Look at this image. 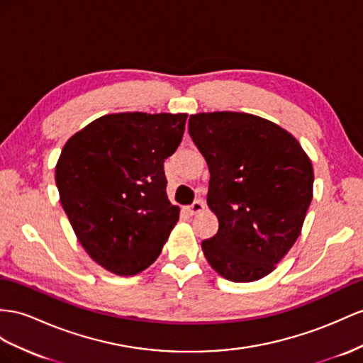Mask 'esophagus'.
I'll list each match as a JSON object with an SVG mask.
<instances>
[{
    "label": "esophagus",
    "instance_id": "obj_1",
    "mask_svg": "<svg viewBox=\"0 0 363 363\" xmlns=\"http://www.w3.org/2000/svg\"><path fill=\"white\" fill-rule=\"evenodd\" d=\"M203 208H206V202H203L202 199H198L191 203V206L187 208V211L190 213V215H198V213H201Z\"/></svg>",
    "mask_w": 363,
    "mask_h": 363
}]
</instances>
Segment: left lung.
Segmentation results:
<instances>
[{"label":"left lung","mask_w":363,"mask_h":363,"mask_svg":"<svg viewBox=\"0 0 363 363\" xmlns=\"http://www.w3.org/2000/svg\"><path fill=\"white\" fill-rule=\"evenodd\" d=\"M189 132L207 161V203L219 220L203 256L231 282L259 281L301 235L313 199L310 157L290 132L250 113L190 115Z\"/></svg>","instance_id":"1"}]
</instances>
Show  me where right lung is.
I'll return each instance as SVG.
<instances>
[{"mask_svg": "<svg viewBox=\"0 0 363 363\" xmlns=\"http://www.w3.org/2000/svg\"><path fill=\"white\" fill-rule=\"evenodd\" d=\"M185 121L187 113H110L64 144L55 167L61 206L82 248L107 272H144L179 220L164 160L181 144Z\"/></svg>", "mask_w": 363, "mask_h": 363, "instance_id": "add662e5", "label": "right lung"}]
</instances>
